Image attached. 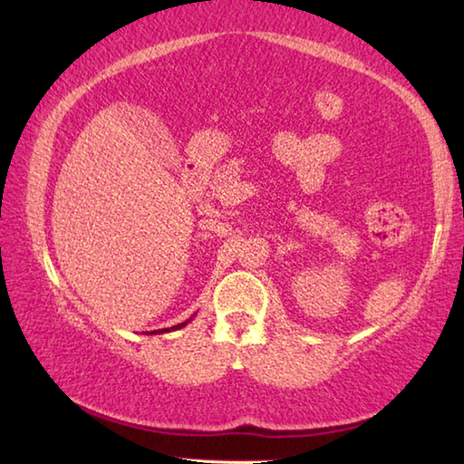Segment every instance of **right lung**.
I'll return each mask as SVG.
<instances>
[{"instance_id":"obj_1","label":"right lung","mask_w":464,"mask_h":464,"mask_svg":"<svg viewBox=\"0 0 464 464\" xmlns=\"http://www.w3.org/2000/svg\"><path fill=\"white\" fill-rule=\"evenodd\" d=\"M191 319H193V317H191ZM191 319H189V321H191ZM189 321H185V323H181V324H175V327H171V329H161L160 333H169V331H177V329H181V327H185V324H187V323H189ZM153 333H155V331H153Z\"/></svg>"}]
</instances>
